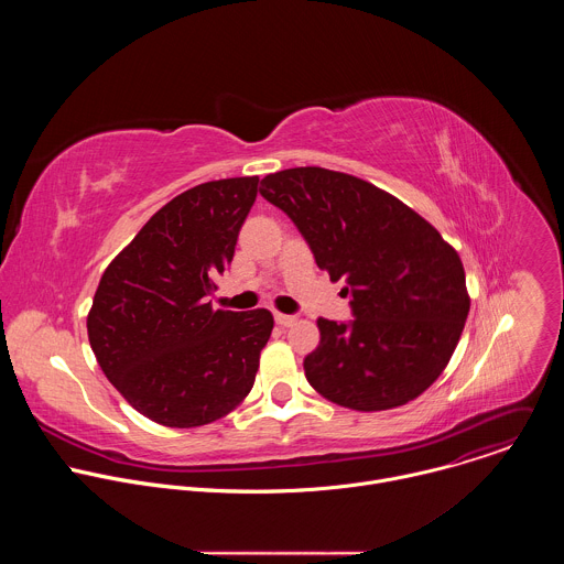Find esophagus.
I'll use <instances>...</instances> for the list:
<instances>
[{"instance_id":"obj_1","label":"esophagus","mask_w":564,"mask_h":564,"mask_svg":"<svg viewBox=\"0 0 564 564\" xmlns=\"http://www.w3.org/2000/svg\"><path fill=\"white\" fill-rule=\"evenodd\" d=\"M274 318H276V324H279V326H283V328H290V326H294V324H296V316H294V314L276 312V314H274Z\"/></svg>"}]
</instances>
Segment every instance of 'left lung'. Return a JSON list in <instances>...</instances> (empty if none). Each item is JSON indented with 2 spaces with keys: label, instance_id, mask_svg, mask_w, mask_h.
I'll list each match as a JSON object with an SVG mask.
<instances>
[{
  "label": "left lung",
  "instance_id": "8db88e82",
  "mask_svg": "<svg viewBox=\"0 0 564 564\" xmlns=\"http://www.w3.org/2000/svg\"><path fill=\"white\" fill-rule=\"evenodd\" d=\"M259 192L294 220L318 270L348 283L355 318H316L310 386L361 413L417 399L448 366L470 307L455 248L415 209L344 172L283 170Z\"/></svg>",
  "mask_w": 564,
  "mask_h": 564
}]
</instances>
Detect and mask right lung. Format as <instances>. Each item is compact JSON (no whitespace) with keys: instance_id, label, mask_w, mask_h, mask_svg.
Returning a JSON list of instances; mask_svg holds the SVG:
<instances>
[{"instance_id":"add662e5","label":"right lung","mask_w":564,"mask_h":564,"mask_svg":"<svg viewBox=\"0 0 564 564\" xmlns=\"http://www.w3.org/2000/svg\"><path fill=\"white\" fill-rule=\"evenodd\" d=\"M259 176L196 185L160 207L109 263L87 316L94 355L144 417L196 429L229 415L257 379L274 316L214 310Z\"/></svg>"}]
</instances>
